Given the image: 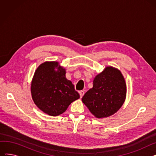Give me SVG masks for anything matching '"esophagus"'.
<instances>
[{
	"label": "esophagus",
	"instance_id": "34e87169",
	"mask_svg": "<svg viewBox=\"0 0 156 156\" xmlns=\"http://www.w3.org/2000/svg\"><path fill=\"white\" fill-rule=\"evenodd\" d=\"M79 94H80V98L82 97L85 94V92L83 90H81L79 92Z\"/></svg>",
	"mask_w": 156,
	"mask_h": 156
}]
</instances>
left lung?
I'll use <instances>...</instances> for the list:
<instances>
[{
  "instance_id": "8db88e82",
  "label": "left lung",
  "mask_w": 156,
  "mask_h": 156,
  "mask_svg": "<svg viewBox=\"0 0 156 156\" xmlns=\"http://www.w3.org/2000/svg\"><path fill=\"white\" fill-rule=\"evenodd\" d=\"M126 93L125 79L121 72L107 67L94 80L93 88L82 97V102L97 118L109 117L123 104Z\"/></svg>"
}]
</instances>
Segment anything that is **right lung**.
I'll return each instance as SVG.
<instances>
[{
	"label": "right lung",
	"mask_w": 156,
	"mask_h": 156,
	"mask_svg": "<svg viewBox=\"0 0 156 156\" xmlns=\"http://www.w3.org/2000/svg\"><path fill=\"white\" fill-rule=\"evenodd\" d=\"M65 75V69L57 62H45L35 73L31 87L32 99L37 107L48 115L61 114L80 98Z\"/></svg>",
	"instance_id": "1"
}]
</instances>
